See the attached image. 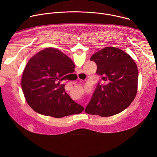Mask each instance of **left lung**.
Wrapping results in <instances>:
<instances>
[{"label":"left lung","mask_w":157,"mask_h":157,"mask_svg":"<svg viewBox=\"0 0 157 157\" xmlns=\"http://www.w3.org/2000/svg\"><path fill=\"white\" fill-rule=\"evenodd\" d=\"M97 64L96 74L104 84L99 82L85 113L101 117L117 114L127 108L135 99L138 85L136 63L123 50L105 47L92 55Z\"/></svg>","instance_id":"obj_1"}]
</instances>
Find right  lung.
Instances as JSON below:
<instances>
[{"instance_id": "1", "label": "right lung", "mask_w": 157, "mask_h": 157, "mask_svg": "<svg viewBox=\"0 0 157 157\" xmlns=\"http://www.w3.org/2000/svg\"><path fill=\"white\" fill-rule=\"evenodd\" d=\"M75 67L68 56L53 48L44 49L31 58L21 81L28 104L36 113L55 118L80 114L84 108L60 84L66 75L74 72Z\"/></svg>"}]
</instances>
